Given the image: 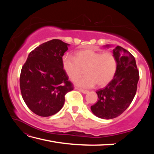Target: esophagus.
Here are the masks:
<instances>
[{"label":"esophagus","mask_w":154,"mask_h":154,"mask_svg":"<svg viewBox=\"0 0 154 154\" xmlns=\"http://www.w3.org/2000/svg\"><path fill=\"white\" fill-rule=\"evenodd\" d=\"M76 89H77V88H76ZM81 92H82L83 94H88V90H83V89H78Z\"/></svg>","instance_id":"34e87169"}]
</instances>
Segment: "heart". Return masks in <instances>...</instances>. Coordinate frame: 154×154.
Returning a JSON list of instances; mask_svg holds the SVG:
<instances>
[{"label": "heart", "mask_w": 154, "mask_h": 154, "mask_svg": "<svg viewBox=\"0 0 154 154\" xmlns=\"http://www.w3.org/2000/svg\"><path fill=\"white\" fill-rule=\"evenodd\" d=\"M62 64L71 80L76 79L86 69L87 76L75 81V85L84 88H92L96 83L100 87L108 84L116 75L118 66L117 59L113 53H102L92 49L77 51L75 57L64 55Z\"/></svg>", "instance_id": "1"}]
</instances>
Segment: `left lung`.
Listing matches in <instances>:
<instances>
[{"instance_id":"8db88e82","label":"left lung","mask_w":154,"mask_h":154,"mask_svg":"<svg viewBox=\"0 0 154 154\" xmlns=\"http://www.w3.org/2000/svg\"><path fill=\"white\" fill-rule=\"evenodd\" d=\"M113 54L118 62L116 75L105 88L96 91L98 101L91 106L96 116L106 119L117 118L128 107L136 94L139 79L136 60L128 51L117 46Z\"/></svg>"}]
</instances>
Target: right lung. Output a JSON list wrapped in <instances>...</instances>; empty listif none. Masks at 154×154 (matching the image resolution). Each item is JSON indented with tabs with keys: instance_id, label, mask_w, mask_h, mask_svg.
Wrapping results in <instances>:
<instances>
[{
	"instance_id": "1",
	"label": "right lung",
	"mask_w": 154,
	"mask_h": 154,
	"mask_svg": "<svg viewBox=\"0 0 154 154\" xmlns=\"http://www.w3.org/2000/svg\"><path fill=\"white\" fill-rule=\"evenodd\" d=\"M69 44L52 39L28 54L20 77L21 93L26 105L41 117L56 114L64 105V96L73 90L64 71L62 59Z\"/></svg>"
}]
</instances>
